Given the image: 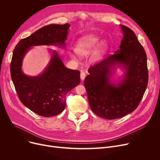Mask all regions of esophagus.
Segmentation results:
<instances>
[{
  "label": "esophagus",
  "instance_id": "34e87169",
  "mask_svg": "<svg viewBox=\"0 0 160 160\" xmlns=\"http://www.w3.org/2000/svg\"><path fill=\"white\" fill-rule=\"evenodd\" d=\"M85 78H86V73L82 71L80 73V78L82 80H83L85 79Z\"/></svg>",
  "mask_w": 160,
  "mask_h": 160
}]
</instances>
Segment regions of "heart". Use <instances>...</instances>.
<instances>
[{"label": "heart", "mask_w": 160, "mask_h": 160, "mask_svg": "<svg viewBox=\"0 0 160 160\" xmlns=\"http://www.w3.org/2000/svg\"><path fill=\"white\" fill-rule=\"evenodd\" d=\"M99 41V38L94 35L83 36L77 41L74 51L80 56H87L96 47L92 55V60L93 62L98 61L106 53L109 48V44L106 40H102L100 42ZM71 56L73 58L74 57L73 54H71Z\"/></svg>", "instance_id": "heart-1"}]
</instances>
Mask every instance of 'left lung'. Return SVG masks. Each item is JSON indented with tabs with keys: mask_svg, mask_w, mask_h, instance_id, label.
I'll return each instance as SVG.
<instances>
[{
	"mask_svg": "<svg viewBox=\"0 0 160 160\" xmlns=\"http://www.w3.org/2000/svg\"><path fill=\"white\" fill-rule=\"evenodd\" d=\"M123 32L119 49L91 66L84 80L89 106L97 115L106 119L122 117L133 112L143 97L148 84L147 59L134 32L121 24ZM119 64L125 69L117 85L110 80L112 70Z\"/></svg>",
	"mask_w": 160,
	"mask_h": 160,
	"instance_id": "1",
	"label": "left lung"
}]
</instances>
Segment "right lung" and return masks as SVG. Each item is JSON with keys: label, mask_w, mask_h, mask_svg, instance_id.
Masks as SVG:
<instances>
[{"label": "right lung", "mask_w": 160, "mask_h": 160, "mask_svg": "<svg viewBox=\"0 0 160 160\" xmlns=\"http://www.w3.org/2000/svg\"><path fill=\"white\" fill-rule=\"evenodd\" d=\"M70 24H49L22 39L13 50L10 64L11 77L21 102L33 112L52 117L65 109V97L80 82V72L67 69L56 51L45 71L37 77H29L22 71L24 55L37 45L65 47Z\"/></svg>", "instance_id": "1"}]
</instances>
